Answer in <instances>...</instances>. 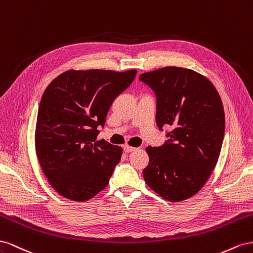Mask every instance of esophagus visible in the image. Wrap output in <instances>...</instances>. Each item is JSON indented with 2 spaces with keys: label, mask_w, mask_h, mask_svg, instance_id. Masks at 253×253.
I'll return each instance as SVG.
<instances>
[{
  "label": "esophagus",
  "mask_w": 253,
  "mask_h": 253,
  "mask_svg": "<svg viewBox=\"0 0 253 253\" xmlns=\"http://www.w3.org/2000/svg\"><path fill=\"white\" fill-rule=\"evenodd\" d=\"M123 149H124L125 153H131V151L135 150L136 148L131 147V146H129V145H124V146H123Z\"/></svg>",
  "instance_id": "1"
}]
</instances>
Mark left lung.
<instances>
[{
    "label": "left lung",
    "mask_w": 253,
    "mask_h": 253,
    "mask_svg": "<svg viewBox=\"0 0 253 253\" xmlns=\"http://www.w3.org/2000/svg\"><path fill=\"white\" fill-rule=\"evenodd\" d=\"M155 92L157 126L170 127L169 140L146 148V183L169 201L196 194L217 163L225 134V112L212 83L196 72L167 67L140 75Z\"/></svg>",
    "instance_id": "obj_1"
}]
</instances>
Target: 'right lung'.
Listing matches in <instances>:
<instances>
[{
	"label": "right lung",
	"mask_w": 253,
	"mask_h": 253,
	"mask_svg": "<svg viewBox=\"0 0 253 253\" xmlns=\"http://www.w3.org/2000/svg\"><path fill=\"white\" fill-rule=\"evenodd\" d=\"M136 70L67 71L41 97L36 151L48 182L75 201L94 197L109 183L122 148L96 141L113 100L130 85Z\"/></svg>",
	"instance_id": "add662e5"
}]
</instances>
